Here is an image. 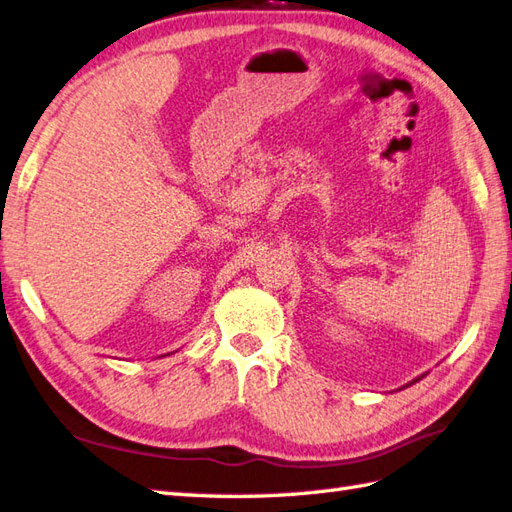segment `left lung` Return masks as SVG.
<instances>
[{
    "label": "left lung",
    "mask_w": 512,
    "mask_h": 512,
    "mask_svg": "<svg viewBox=\"0 0 512 512\" xmlns=\"http://www.w3.org/2000/svg\"><path fill=\"white\" fill-rule=\"evenodd\" d=\"M420 379H423V377H418V379H414L412 383H416V381H420ZM412 383H407V385H412Z\"/></svg>",
    "instance_id": "obj_1"
}]
</instances>
